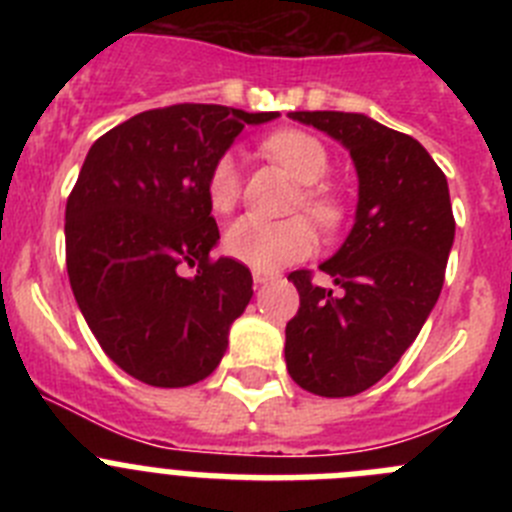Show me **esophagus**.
<instances>
[{
    "instance_id": "esophagus-1",
    "label": "esophagus",
    "mask_w": 512,
    "mask_h": 512,
    "mask_svg": "<svg viewBox=\"0 0 512 512\" xmlns=\"http://www.w3.org/2000/svg\"><path fill=\"white\" fill-rule=\"evenodd\" d=\"M271 274L269 271H253V284H256V287H259V284H266V282H271Z\"/></svg>"
}]
</instances>
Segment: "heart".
I'll return each instance as SVG.
<instances>
[{
	"mask_svg": "<svg viewBox=\"0 0 512 512\" xmlns=\"http://www.w3.org/2000/svg\"><path fill=\"white\" fill-rule=\"evenodd\" d=\"M264 153L289 171L295 182L302 184L297 205L323 228H336L343 217L341 200L323 187L330 171V158L325 146L305 130H279L261 143ZM207 202L215 212H230L241 197V166L233 153H223L207 174ZM223 246L235 261L251 266L253 271H277L287 264L307 259L318 235L307 217L287 220H264L246 215L225 230Z\"/></svg>",
	"mask_w": 512,
	"mask_h": 512,
	"instance_id": "heart-1",
	"label": "heart"
}]
</instances>
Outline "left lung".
<instances>
[{
    "label": "left lung",
    "instance_id": "left-lung-1",
    "mask_svg": "<svg viewBox=\"0 0 512 512\" xmlns=\"http://www.w3.org/2000/svg\"><path fill=\"white\" fill-rule=\"evenodd\" d=\"M336 138L359 176L354 228L320 264L333 289L292 271L300 310L287 323L289 377L320 397L377 384L418 338L454 246L449 184L418 140L359 112H289Z\"/></svg>",
    "mask_w": 512,
    "mask_h": 512
}]
</instances>
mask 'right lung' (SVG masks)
<instances>
[{"label": "right lung", "instance_id": "obj_1", "mask_svg": "<svg viewBox=\"0 0 512 512\" xmlns=\"http://www.w3.org/2000/svg\"><path fill=\"white\" fill-rule=\"evenodd\" d=\"M279 112L171 104L130 117L89 148L66 202V269L102 351L138 382L189 387L210 377L251 302L241 261L220 241L207 174L246 125ZM184 263L197 265L182 278Z\"/></svg>", "mask_w": 512, "mask_h": 512}]
</instances>
